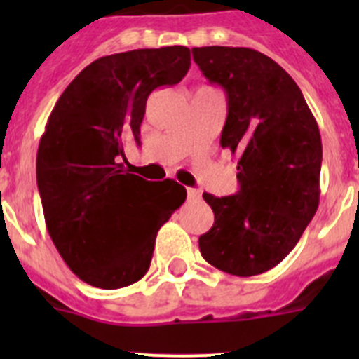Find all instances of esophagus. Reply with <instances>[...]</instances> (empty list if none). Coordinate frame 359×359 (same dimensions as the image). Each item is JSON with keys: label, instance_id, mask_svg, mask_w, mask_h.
Listing matches in <instances>:
<instances>
[{"label": "esophagus", "instance_id": "esophagus-1", "mask_svg": "<svg viewBox=\"0 0 359 359\" xmlns=\"http://www.w3.org/2000/svg\"><path fill=\"white\" fill-rule=\"evenodd\" d=\"M187 196H189L190 201H198V199H201V190L187 189Z\"/></svg>", "mask_w": 359, "mask_h": 359}]
</instances>
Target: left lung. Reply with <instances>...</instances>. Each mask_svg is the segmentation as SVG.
<instances>
[{
  "instance_id": "left-lung-1",
  "label": "left lung",
  "mask_w": 359,
  "mask_h": 359,
  "mask_svg": "<svg viewBox=\"0 0 359 359\" xmlns=\"http://www.w3.org/2000/svg\"><path fill=\"white\" fill-rule=\"evenodd\" d=\"M203 75L226 93L221 147L237 156L239 190L215 198L199 237L208 264L237 277L275 268L297 246L320 201L322 138L290 73L252 48H192Z\"/></svg>"
}]
</instances>
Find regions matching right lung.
I'll use <instances>...</instances> for the list:
<instances>
[{
    "label": "right lung",
    "mask_w": 359,
    "mask_h": 359,
    "mask_svg": "<svg viewBox=\"0 0 359 359\" xmlns=\"http://www.w3.org/2000/svg\"><path fill=\"white\" fill-rule=\"evenodd\" d=\"M190 68L187 46L131 50L86 66L59 97L37 149L46 228L81 280L118 290L151 266L156 233L187 198L174 180L147 182L120 160L140 144L147 97Z\"/></svg>",
    "instance_id": "obj_1"
}]
</instances>
